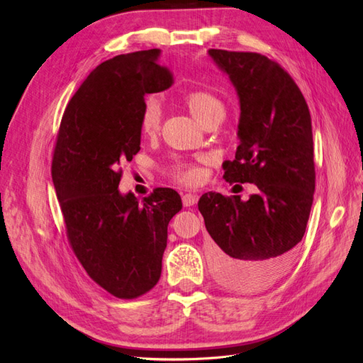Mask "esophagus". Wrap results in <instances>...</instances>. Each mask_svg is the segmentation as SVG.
Wrapping results in <instances>:
<instances>
[{
	"mask_svg": "<svg viewBox=\"0 0 363 363\" xmlns=\"http://www.w3.org/2000/svg\"><path fill=\"white\" fill-rule=\"evenodd\" d=\"M196 201H199V195L191 194V192L183 195V206L184 207H192L194 204H196Z\"/></svg>",
	"mask_w": 363,
	"mask_h": 363,
	"instance_id": "34e87169",
	"label": "esophagus"
}]
</instances>
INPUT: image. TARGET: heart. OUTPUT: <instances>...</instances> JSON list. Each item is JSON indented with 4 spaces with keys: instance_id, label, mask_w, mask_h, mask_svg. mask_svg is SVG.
Masks as SVG:
<instances>
[{
    "instance_id": "obj_1",
    "label": "heart",
    "mask_w": 363,
    "mask_h": 363,
    "mask_svg": "<svg viewBox=\"0 0 363 363\" xmlns=\"http://www.w3.org/2000/svg\"><path fill=\"white\" fill-rule=\"evenodd\" d=\"M183 104L188 107L191 115L204 127L218 124L225 115V107L219 98L204 89H194L183 95ZM162 121V108L157 98L151 96L144 103L139 118L140 133L147 138H155L159 133ZM172 177L188 186L199 184L203 180V169L194 163L177 160L171 167Z\"/></svg>"
}]
</instances>
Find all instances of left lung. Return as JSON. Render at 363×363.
Instances as JSON below:
<instances>
[{
    "instance_id": "8db88e82",
    "label": "left lung",
    "mask_w": 363,
    "mask_h": 363,
    "mask_svg": "<svg viewBox=\"0 0 363 363\" xmlns=\"http://www.w3.org/2000/svg\"><path fill=\"white\" fill-rule=\"evenodd\" d=\"M233 83L240 118L228 183H255L259 194H204L199 208L215 240L219 283L239 292L269 286L286 271L309 221L315 192L311 112L292 77L259 52L208 50Z\"/></svg>"
}]
</instances>
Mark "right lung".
I'll return each instance as SVG.
<instances>
[{
  "label": "right lung",
  "instance_id": "add662e5",
  "mask_svg": "<svg viewBox=\"0 0 363 363\" xmlns=\"http://www.w3.org/2000/svg\"><path fill=\"white\" fill-rule=\"evenodd\" d=\"M159 56L157 48L121 54L87 75L63 113L51 164L74 255L96 284L125 300L156 286L168 224L182 211L174 189L142 201L118 189L119 164L140 150L145 95L172 84Z\"/></svg>",
  "mask_w": 363,
  "mask_h": 363
}]
</instances>
